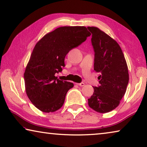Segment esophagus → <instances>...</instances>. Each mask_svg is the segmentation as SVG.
<instances>
[{
  "mask_svg": "<svg viewBox=\"0 0 147 147\" xmlns=\"http://www.w3.org/2000/svg\"><path fill=\"white\" fill-rule=\"evenodd\" d=\"M76 84H77L78 86H84V82L76 83Z\"/></svg>",
  "mask_w": 147,
  "mask_h": 147,
  "instance_id": "34e87169",
  "label": "esophagus"
}]
</instances>
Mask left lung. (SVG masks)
<instances>
[{
  "mask_svg": "<svg viewBox=\"0 0 147 147\" xmlns=\"http://www.w3.org/2000/svg\"><path fill=\"white\" fill-rule=\"evenodd\" d=\"M92 33L94 51V69L100 73L99 86L94 87L88 106L99 113L109 112L119 106L129 82L128 68L119 44L96 27H88Z\"/></svg>",
  "mask_w": 147,
  "mask_h": 147,
  "instance_id": "1",
  "label": "left lung"
}]
</instances>
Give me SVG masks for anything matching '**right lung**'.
<instances>
[{"mask_svg": "<svg viewBox=\"0 0 147 147\" xmlns=\"http://www.w3.org/2000/svg\"><path fill=\"white\" fill-rule=\"evenodd\" d=\"M91 34L84 26H64L48 33L35 45L24 74L26 92L43 112L58 110L73 83L59 80L67 54L86 41Z\"/></svg>", "mask_w": 147, "mask_h": 147, "instance_id": "obj_1", "label": "right lung"}]
</instances>
